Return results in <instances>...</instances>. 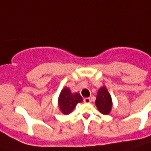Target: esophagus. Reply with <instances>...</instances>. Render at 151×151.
<instances>
[{"instance_id": "1", "label": "esophagus", "mask_w": 151, "mask_h": 151, "mask_svg": "<svg viewBox=\"0 0 151 151\" xmlns=\"http://www.w3.org/2000/svg\"><path fill=\"white\" fill-rule=\"evenodd\" d=\"M83 101L85 104H89V103H91V98L90 97H85V98H84Z\"/></svg>"}]
</instances>
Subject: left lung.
<instances>
[{
    "instance_id": "1",
    "label": "left lung",
    "mask_w": 151,
    "mask_h": 151,
    "mask_svg": "<svg viewBox=\"0 0 151 151\" xmlns=\"http://www.w3.org/2000/svg\"><path fill=\"white\" fill-rule=\"evenodd\" d=\"M95 104L102 114L107 115L110 113L112 107V100L107 89L105 87L101 88L97 92Z\"/></svg>"
}]
</instances>
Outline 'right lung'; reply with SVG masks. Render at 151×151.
Masks as SVG:
<instances>
[{"label":"right lung","mask_w":151,"mask_h":151,"mask_svg":"<svg viewBox=\"0 0 151 151\" xmlns=\"http://www.w3.org/2000/svg\"><path fill=\"white\" fill-rule=\"evenodd\" d=\"M59 106L64 114L71 113L78 103L82 102V97L78 93L72 94L69 88H64L59 97Z\"/></svg>","instance_id":"obj_1"}]
</instances>
